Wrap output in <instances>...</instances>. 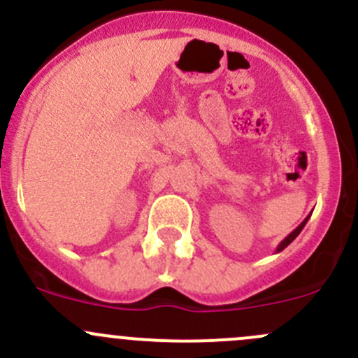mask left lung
I'll use <instances>...</instances> for the list:
<instances>
[{
	"label": "left lung",
	"instance_id": "1",
	"mask_svg": "<svg viewBox=\"0 0 358 358\" xmlns=\"http://www.w3.org/2000/svg\"><path fill=\"white\" fill-rule=\"evenodd\" d=\"M308 219H310V215H308V217H307V219H305V220H303V222H301V224H300V226H298V227H296V229H294V231H291V233H289L288 236H286V238H285V239H282V241H281V243H279V246H278V250H275V253L282 252V250H285V248H286V246H288V245H289V243H291V241H293V239H294V238H296V236L301 233V229H303V227H305V224H307V220H308Z\"/></svg>",
	"mask_w": 358,
	"mask_h": 358
}]
</instances>
